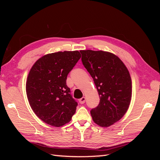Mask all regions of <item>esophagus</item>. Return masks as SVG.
<instances>
[{"label": "esophagus", "instance_id": "esophagus-1", "mask_svg": "<svg viewBox=\"0 0 160 160\" xmlns=\"http://www.w3.org/2000/svg\"><path fill=\"white\" fill-rule=\"evenodd\" d=\"M85 100H86V98H85V97H83V98H81L79 101V103H80L81 104H83V103H85Z\"/></svg>", "mask_w": 160, "mask_h": 160}]
</instances>
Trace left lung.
Here are the masks:
<instances>
[{
	"mask_svg": "<svg viewBox=\"0 0 160 160\" xmlns=\"http://www.w3.org/2000/svg\"><path fill=\"white\" fill-rule=\"evenodd\" d=\"M83 65L93 79L100 102L91 109L93 122L108 128L122 119L129 107L132 83L129 72L119 58L103 51H80Z\"/></svg>",
	"mask_w": 160,
	"mask_h": 160,
	"instance_id": "8db88e82",
	"label": "left lung"
}]
</instances>
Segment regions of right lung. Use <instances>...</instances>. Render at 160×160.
<instances>
[{
  "instance_id": "obj_1",
  "label": "right lung",
  "mask_w": 160,
  "mask_h": 160,
  "mask_svg": "<svg viewBox=\"0 0 160 160\" xmlns=\"http://www.w3.org/2000/svg\"><path fill=\"white\" fill-rule=\"evenodd\" d=\"M81 57L78 51L49 53L38 59L28 72V103L38 118L53 127L68 123L76 111L77 103L66 80Z\"/></svg>"
}]
</instances>
